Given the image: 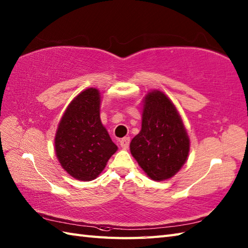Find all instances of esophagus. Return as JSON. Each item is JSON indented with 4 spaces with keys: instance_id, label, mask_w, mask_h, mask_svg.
Here are the masks:
<instances>
[{
    "instance_id": "1",
    "label": "esophagus",
    "mask_w": 248,
    "mask_h": 248,
    "mask_svg": "<svg viewBox=\"0 0 248 248\" xmlns=\"http://www.w3.org/2000/svg\"><path fill=\"white\" fill-rule=\"evenodd\" d=\"M119 145L123 149H128L130 145V138H124L119 140Z\"/></svg>"
}]
</instances>
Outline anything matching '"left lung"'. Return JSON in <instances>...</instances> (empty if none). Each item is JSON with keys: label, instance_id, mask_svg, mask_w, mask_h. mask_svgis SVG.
I'll list each match as a JSON object with an SVG mask.
<instances>
[{"label": "left lung", "instance_id": "8db88e82", "mask_svg": "<svg viewBox=\"0 0 248 248\" xmlns=\"http://www.w3.org/2000/svg\"><path fill=\"white\" fill-rule=\"evenodd\" d=\"M140 132L130 150L152 180L171 178L186 163L189 140L180 115L166 94L159 91L145 97Z\"/></svg>", "mask_w": 248, "mask_h": 248}]
</instances>
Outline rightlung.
<instances>
[{
	"label": "right lung",
	"mask_w": 248,
	"mask_h": 248,
	"mask_svg": "<svg viewBox=\"0 0 248 248\" xmlns=\"http://www.w3.org/2000/svg\"><path fill=\"white\" fill-rule=\"evenodd\" d=\"M116 150L117 146L100 119L98 89H85L69 104L57 128V159L70 176L91 181L104 170Z\"/></svg>",
	"instance_id": "add662e5"
}]
</instances>
